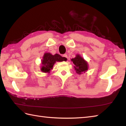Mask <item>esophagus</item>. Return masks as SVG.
Returning <instances> with one entry per match:
<instances>
[{
	"label": "esophagus",
	"mask_w": 126,
	"mask_h": 126,
	"mask_svg": "<svg viewBox=\"0 0 126 126\" xmlns=\"http://www.w3.org/2000/svg\"><path fill=\"white\" fill-rule=\"evenodd\" d=\"M63 57L64 58H65V59H66V60H68V56H67V55H66V54L63 55Z\"/></svg>",
	"instance_id": "34e87169"
}]
</instances>
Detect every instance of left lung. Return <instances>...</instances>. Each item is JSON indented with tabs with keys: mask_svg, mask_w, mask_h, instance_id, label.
I'll return each mask as SVG.
<instances>
[{
	"mask_svg": "<svg viewBox=\"0 0 126 126\" xmlns=\"http://www.w3.org/2000/svg\"><path fill=\"white\" fill-rule=\"evenodd\" d=\"M71 61L74 63L75 70L77 74L81 75L88 70L89 65L88 62L80 55L77 54L76 57L74 58H72Z\"/></svg>",
	"mask_w": 126,
	"mask_h": 126,
	"instance_id": "left-lung-1",
	"label": "left lung"
}]
</instances>
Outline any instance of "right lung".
<instances>
[{"label": "right lung", "mask_w": 126, "mask_h": 126, "mask_svg": "<svg viewBox=\"0 0 126 126\" xmlns=\"http://www.w3.org/2000/svg\"><path fill=\"white\" fill-rule=\"evenodd\" d=\"M66 59L62 57L58 53L55 55H52L50 52H45L43 59L41 60V71L43 73H49L50 71L53 69V66L54 65L56 62H63L66 61Z\"/></svg>", "instance_id": "obj_1"}]
</instances>
